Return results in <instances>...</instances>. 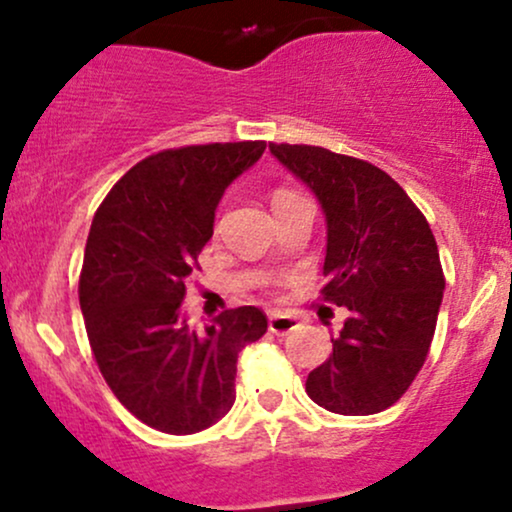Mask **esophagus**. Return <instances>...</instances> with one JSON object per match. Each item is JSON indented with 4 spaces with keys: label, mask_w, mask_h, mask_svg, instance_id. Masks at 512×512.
I'll list each match as a JSON object with an SVG mask.
<instances>
[{
    "label": "esophagus",
    "mask_w": 512,
    "mask_h": 512,
    "mask_svg": "<svg viewBox=\"0 0 512 512\" xmlns=\"http://www.w3.org/2000/svg\"><path fill=\"white\" fill-rule=\"evenodd\" d=\"M298 317L296 315H286V313H272L269 315V332L274 334H289L293 330H298Z\"/></svg>",
    "instance_id": "1"
}]
</instances>
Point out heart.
Returning <instances> with one entry per match:
<instances>
[{
	"label": "heart",
	"instance_id": "1",
	"mask_svg": "<svg viewBox=\"0 0 512 512\" xmlns=\"http://www.w3.org/2000/svg\"><path fill=\"white\" fill-rule=\"evenodd\" d=\"M279 195H286V192H279Z\"/></svg>",
	"mask_w": 512,
	"mask_h": 512
}]
</instances>
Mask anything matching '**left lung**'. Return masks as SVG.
<instances>
[{
  "label": "left lung",
  "instance_id": "left-lung-1",
  "mask_svg": "<svg viewBox=\"0 0 512 512\" xmlns=\"http://www.w3.org/2000/svg\"><path fill=\"white\" fill-rule=\"evenodd\" d=\"M327 221L322 298L349 310L305 392L344 416L378 414L407 392L436 332L445 276L426 216L385 170L322 146L269 144Z\"/></svg>",
  "mask_w": 512,
  "mask_h": 512
}]
</instances>
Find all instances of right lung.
<instances>
[{
    "label": "right lung",
    "mask_w": 512,
    "mask_h": 512,
    "mask_svg": "<svg viewBox=\"0 0 512 512\" xmlns=\"http://www.w3.org/2000/svg\"><path fill=\"white\" fill-rule=\"evenodd\" d=\"M264 149L199 144L144 158L108 192L88 231L79 303L91 351L125 409L170 436L204 431L231 411L238 354L267 332L255 305L202 327L182 305L223 192Z\"/></svg>",
    "instance_id": "obj_1"
}]
</instances>
